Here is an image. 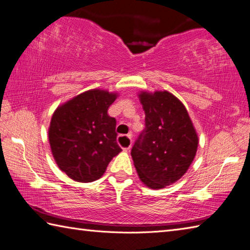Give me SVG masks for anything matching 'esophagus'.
<instances>
[{"label": "esophagus", "instance_id": "1", "mask_svg": "<svg viewBox=\"0 0 250 250\" xmlns=\"http://www.w3.org/2000/svg\"><path fill=\"white\" fill-rule=\"evenodd\" d=\"M121 139H124L127 144H128V146H125V147H123V150L124 151H128L129 149H130V146H131V135H127V136H121L120 137ZM119 138V139H120Z\"/></svg>", "mask_w": 250, "mask_h": 250}]
</instances>
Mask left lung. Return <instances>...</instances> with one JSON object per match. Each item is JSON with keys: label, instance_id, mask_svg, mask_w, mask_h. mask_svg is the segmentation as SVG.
<instances>
[{"label": "left lung", "instance_id": "left-lung-1", "mask_svg": "<svg viewBox=\"0 0 250 250\" xmlns=\"http://www.w3.org/2000/svg\"><path fill=\"white\" fill-rule=\"evenodd\" d=\"M146 128L131 149L139 179L150 189L178 181L194 160L198 137L185 104L167 90L140 91Z\"/></svg>", "mask_w": 250, "mask_h": 250}]
</instances>
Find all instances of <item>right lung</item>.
<instances>
[{
  "label": "right lung",
  "instance_id": "1",
  "mask_svg": "<svg viewBox=\"0 0 250 250\" xmlns=\"http://www.w3.org/2000/svg\"><path fill=\"white\" fill-rule=\"evenodd\" d=\"M116 97L104 89H90L55 110L48 128L50 150L58 167L71 179H99L122 151L116 142V121L108 115Z\"/></svg>",
  "mask_w": 250,
  "mask_h": 250
}]
</instances>
